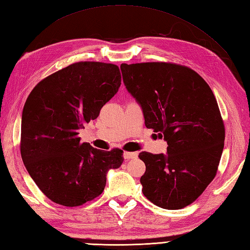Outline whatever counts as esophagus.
<instances>
[{
    "instance_id": "obj_1",
    "label": "esophagus",
    "mask_w": 250,
    "mask_h": 250,
    "mask_svg": "<svg viewBox=\"0 0 250 250\" xmlns=\"http://www.w3.org/2000/svg\"><path fill=\"white\" fill-rule=\"evenodd\" d=\"M124 157L125 159H135L137 158V153L136 152H131V151H125L124 153Z\"/></svg>"
}]
</instances>
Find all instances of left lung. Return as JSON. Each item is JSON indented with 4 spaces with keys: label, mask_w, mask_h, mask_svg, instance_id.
I'll use <instances>...</instances> for the list:
<instances>
[{
    "label": "left lung",
    "mask_w": 250,
    "mask_h": 250,
    "mask_svg": "<svg viewBox=\"0 0 250 250\" xmlns=\"http://www.w3.org/2000/svg\"><path fill=\"white\" fill-rule=\"evenodd\" d=\"M125 88L142 106L147 129L167 142V153L142 151L143 193L166 209H180L203 193L218 169L225 125L208 84L171 62L120 65Z\"/></svg>",
    "instance_id": "obj_1"
}]
</instances>
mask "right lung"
<instances>
[{"label":"right lung","instance_id":"obj_1","mask_svg":"<svg viewBox=\"0 0 250 250\" xmlns=\"http://www.w3.org/2000/svg\"><path fill=\"white\" fill-rule=\"evenodd\" d=\"M120 84L116 64L82 61L42 79L26 99L21 158L37 187L55 203L75 207L92 201L103 192L108 169L124 162V150H100L78 136Z\"/></svg>","mask_w":250,"mask_h":250}]
</instances>
